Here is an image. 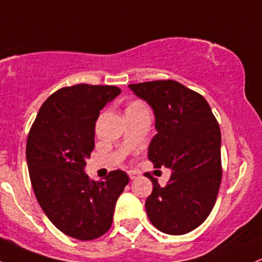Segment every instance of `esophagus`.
Returning <instances> with one entry per match:
<instances>
[{
    "label": "esophagus",
    "instance_id": "obj_1",
    "mask_svg": "<svg viewBox=\"0 0 262 262\" xmlns=\"http://www.w3.org/2000/svg\"><path fill=\"white\" fill-rule=\"evenodd\" d=\"M128 176L131 180H134V179H136V176H138V172H136V171H128Z\"/></svg>",
    "mask_w": 262,
    "mask_h": 262
}]
</instances>
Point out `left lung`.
<instances>
[{
	"label": "left lung",
	"mask_w": 262,
	"mask_h": 262,
	"mask_svg": "<svg viewBox=\"0 0 262 262\" xmlns=\"http://www.w3.org/2000/svg\"><path fill=\"white\" fill-rule=\"evenodd\" d=\"M153 109L157 134L148 149L156 168H171L164 188L153 183L145 210L158 230L181 235L212 211L221 184V133L206 99L172 79L128 84Z\"/></svg>",
	"instance_id": "8db88e82"
}]
</instances>
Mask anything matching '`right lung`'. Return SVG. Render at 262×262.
I'll return each mask as SVG.
<instances>
[{"mask_svg": "<svg viewBox=\"0 0 262 262\" xmlns=\"http://www.w3.org/2000/svg\"><path fill=\"white\" fill-rule=\"evenodd\" d=\"M121 94L116 86L74 84L54 92L39 108L27 140L29 178L39 206L60 231L92 241L111 229L126 172L90 180L86 159L95 148L100 111Z\"/></svg>", "mask_w": 262, "mask_h": 262, "instance_id": "1", "label": "right lung"}]
</instances>
